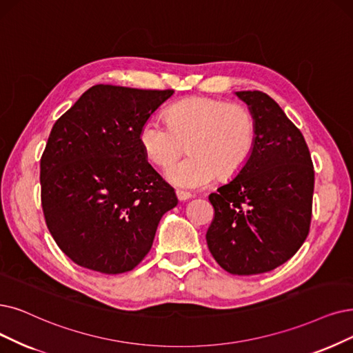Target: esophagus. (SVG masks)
<instances>
[{"instance_id":"34e87169","label":"esophagus","mask_w":353,"mask_h":353,"mask_svg":"<svg viewBox=\"0 0 353 353\" xmlns=\"http://www.w3.org/2000/svg\"><path fill=\"white\" fill-rule=\"evenodd\" d=\"M175 192H176V196H178V200H179V201H187V200H190L191 196H192V194H191V192L182 191V190H176Z\"/></svg>"}]
</instances>
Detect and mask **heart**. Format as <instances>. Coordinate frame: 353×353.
<instances>
[{"label":"heart","instance_id":"heart-1","mask_svg":"<svg viewBox=\"0 0 353 353\" xmlns=\"http://www.w3.org/2000/svg\"><path fill=\"white\" fill-rule=\"evenodd\" d=\"M166 121L146 119L139 129V145L150 163L166 168L187 142L188 157L166 171L168 181L178 187L203 188L217 175L236 176L255 146V119L242 104L191 97L169 107Z\"/></svg>","mask_w":353,"mask_h":353}]
</instances>
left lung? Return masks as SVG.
<instances>
[{
  "instance_id": "left-lung-1",
  "label": "left lung",
  "mask_w": 353,
  "mask_h": 353,
  "mask_svg": "<svg viewBox=\"0 0 353 353\" xmlns=\"http://www.w3.org/2000/svg\"><path fill=\"white\" fill-rule=\"evenodd\" d=\"M236 95L255 119V146L237 176L208 195L214 219L205 239L224 271L256 275L292 258L308 236L314 168L304 136L270 95Z\"/></svg>"
}]
</instances>
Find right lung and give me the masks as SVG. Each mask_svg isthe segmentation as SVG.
Listing matches in <instances>:
<instances>
[{"mask_svg": "<svg viewBox=\"0 0 353 353\" xmlns=\"http://www.w3.org/2000/svg\"><path fill=\"white\" fill-rule=\"evenodd\" d=\"M172 94L100 83L53 124L40 159L41 208L56 245L77 265L132 271L178 204L139 145L140 125Z\"/></svg>", "mask_w": 353, "mask_h": 353, "instance_id": "obj_1", "label": "right lung"}]
</instances>
